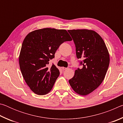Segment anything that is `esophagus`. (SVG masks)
Here are the masks:
<instances>
[{
    "label": "esophagus",
    "mask_w": 123,
    "mask_h": 123,
    "mask_svg": "<svg viewBox=\"0 0 123 123\" xmlns=\"http://www.w3.org/2000/svg\"><path fill=\"white\" fill-rule=\"evenodd\" d=\"M68 68H66V67H62V70H65L66 69H67Z\"/></svg>",
    "instance_id": "1"
}]
</instances>
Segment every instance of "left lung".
Here are the masks:
<instances>
[{
    "instance_id": "left-lung-1",
    "label": "left lung",
    "mask_w": 123,
    "mask_h": 123,
    "mask_svg": "<svg viewBox=\"0 0 123 123\" xmlns=\"http://www.w3.org/2000/svg\"><path fill=\"white\" fill-rule=\"evenodd\" d=\"M75 45L76 55L81 69L78 68L69 80L78 94L86 95L98 88L105 78L110 56L103 38L96 32L86 29L68 30Z\"/></svg>"
}]
</instances>
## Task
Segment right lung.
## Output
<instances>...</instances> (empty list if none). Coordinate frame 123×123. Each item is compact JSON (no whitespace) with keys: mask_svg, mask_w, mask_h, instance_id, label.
<instances>
[{"mask_svg":"<svg viewBox=\"0 0 123 123\" xmlns=\"http://www.w3.org/2000/svg\"><path fill=\"white\" fill-rule=\"evenodd\" d=\"M72 40L66 30L44 28L29 33L23 42L19 63L22 75L32 92L44 95L53 88L60 75L58 68L49 61L66 41Z\"/></svg>","mask_w":123,"mask_h":123,"instance_id":"right-lung-1","label":"right lung"}]
</instances>
